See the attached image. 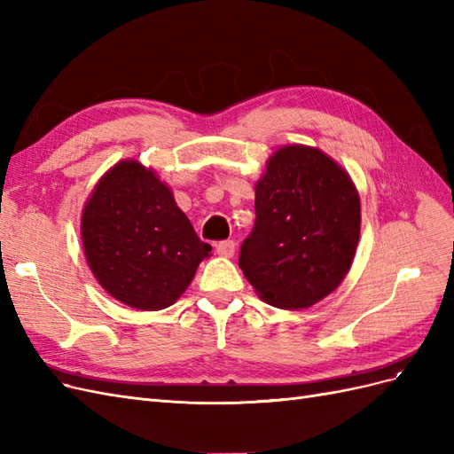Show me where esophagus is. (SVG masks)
<instances>
[{
	"mask_svg": "<svg viewBox=\"0 0 454 454\" xmlns=\"http://www.w3.org/2000/svg\"><path fill=\"white\" fill-rule=\"evenodd\" d=\"M235 248H237V244L232 242V240H222V242L215 244V252L219 255H223V257H232V255H235Z\"/></svg>",
	"mask_w": 454,
	"mask_h": 454,
	"instance_id": "obj_1",
	"label": "esophagus"
}]
</instances>
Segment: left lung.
<instances>
[{
  "label": "left lung",
  "mask_w": 454,
  "mask_h": 454,
  "mask_svg": "<svg viewBox=\"0 0 454 454\" xmlns=\"http://www.w3.org/2000/svg\"><path fill=\"white\" fill-rule=\"evenodd\" d=\"M265 167L239 267L267 305L309 309L350 270L362 223L358 189L318 147H278Z\"/></svg>",
  "instance_id": "1"
}]
</instances>
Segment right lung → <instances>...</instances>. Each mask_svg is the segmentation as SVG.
<instances>
[{
    "mask_svg": "<svg viewBox=\"0 0 454 454\" xmlns=\"http://www.w3.org/2000/svg\"><path fill=\"white\" fill-rule=\"evenodd\" d=\"M81 242L98 284L138 310L174 305L212 252L172 189L136 159L119 160L94 185L81 214Z\"/></svg>",
    "mask_w": 454,
    "mask_h": 454,
    "instance_id": "obj_1",
    "label": "right lung"
}]
</instances>
